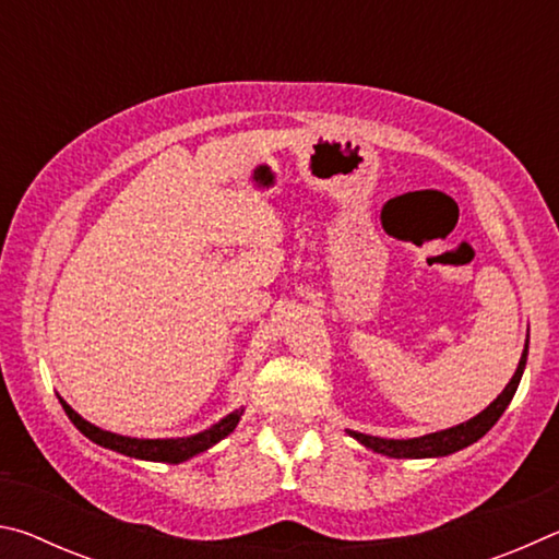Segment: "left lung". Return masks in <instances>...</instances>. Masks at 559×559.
Here are the masks:
<instances>
[{"instance_id":"left-lung-1","label":"left lung","mask_w":559,"mask_h":559,"mask_svg":"<svg viewBox=\"0 0 559 559\" xmlns=\"http://www.w3.org/2000/svg\"><path fill=\"white\" fill-rule=\"evenodd\" d=\"M527 343L530 340H525V349L523 355H520L518 370L513 377H510L506 390L500 392L484 412L473 416V419L456 424V427L451 429L424 433V437H414V439H384V437H372V433H362L353 429H347V433L362 443L365 449L382 453V456H390V459H439L471 447V443H476L480 437H486L490 427L500 419V414L508 409L510 400H513V394L520 384V377H523L525 362H527Z\"/></svg>"}]
</instances>
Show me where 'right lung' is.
Returning a JSON list of instances; mask_svg holds the SVG:
<instances>
[{
    "label": "right lung",
    "mask_w": 559,
    "mask_h": 559,
    "mask_svg": "<svg viewBox=\"0 0 559 559\" xmlns=\"http://www.w3.org/2000/svg\"><path fill=\"white\" fill-rule=\"evenodd\" d=\"M59 402L63 406V412L69 414V419L73 421V427L79 429L83 437H88L93 443H98L103 449L118 451L122 456L130 459H140V461H157V463H185L189 459H194L197 453H202L206 449H212L214 443H219L222 439L229 437V433L236 429V424L241 421L243 406L241 409H234L231 414H226L224 419L212 424L210 429H204L200 433H192V437H177V439H138V437H122V433H112L96 427L83 419L79 412L71 409V404H66L61 396Z\"/></svg>",
    "instance_id": "add662e5"
}]
</instances>
